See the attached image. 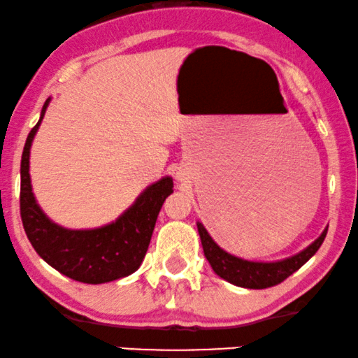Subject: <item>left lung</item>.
<instances>
[{
  "mask_svg": "<svg viewBox=\"0 0 358 358\" xmlns=\"http://www.w3.org/2000/svg\"><path fill=\"white\" fill-rule=\"evenodd\" d=\"M198 233H200L203 251H205L206 259L210 261L213 271L234 286L246 287V289H266L278 286V284L286 280L289 275L296 273L302 268L312 256L317 252L320 244L324 243L327 229L310 244L307 250L299 255L289 257V259L278 262H251L239 259L228 252L213 241L210 234L205 229V226L198 223Z\"/></svg>",
  "mask_w": 358,
  "mask_h": 358,
  "instance_id": "left-lung-1",
  "label": "left lung"
}]
</instances>
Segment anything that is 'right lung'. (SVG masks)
Segmentation results:
<instances>
[{
	"mask_svg": "<svg viewBox=\"0 0 358 358\" xmlns=\"http://www.w3.org/2000/svg\"><path fill=\"white\" fill-rule=\"evenodd\" d=\"M41 119L26 138L21 157L20 211L26 236L36 252L67 278L85 284H103L135 273L142 264L150 244L157 216L165 198L173 192V182L165 176L153 183L115 223L96 229L61 228L36 205L29 180V148Z\"/></svg>",
	"mask_w": 358,
	"mask_h": 358,
	"instance_id": "add662e5",
	"label": "right lung"
}]
</instances>
